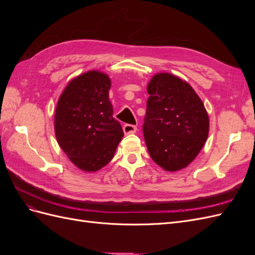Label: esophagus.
<instances>
[{
    "label": "esophagus",
    "instance_id": "34e87169",
    "mask_svg": "<svg viewBox=\"0 0 255 255\" xmlns=\"http://www.w3.org/2000/svg\"><path fill=\"white\" fill-rule=\"evenodd\" d=\"M136 130H137V127H135L133 125L123 126V132H125V134H134V133H136Z\"/></svg>",
    "mask_w": 255,
    "mask_h": 255
}]
</instances>
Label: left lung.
Listing matches in <instances>:
<instances>
[{"mask_svg": "<svg viewBox=\"0 0 255 255\" xmlns=\"http://www.w3.org/2000/svg\"><path fill=\"white\" fill-rule=\"evenodd\" d=\"M146 90L142 132L150 156L166 171L181 170L207 139L210 120L204 104L187 82L170 73L154 75Z\"/></svg>", "mask_w": 255, "mask_h": 255, "instance_id": "1", "label": "left lung"}]
</instances>
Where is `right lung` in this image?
<instances>
[{
    "label": "right lung",
    "instance_id": "add662e5",
    "mask_svg": "<svg viewBox=\"0 0 255 255\" xmlns=\"http://www.w3.org/2000/svg\"><path fill=\"white\" fill-rule=\"evenodd\" d=\"M109 75L88 71L67 85L54 117L58 144L72 163L96 172L114 157L123 137L120 122L113 117Z\"/></svg>",
    "mask_w": 255,
    "mask_h": 255
}]
</instances>
